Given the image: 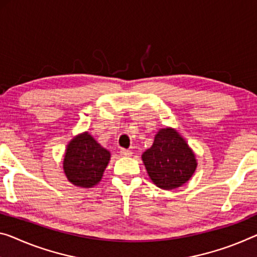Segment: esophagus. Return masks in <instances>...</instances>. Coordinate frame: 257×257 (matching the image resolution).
I'll return each instance as SVG.
<instances>
[{"instance_id": "1", "label": "esophagus", "mask_w": 257, "mask_h": 257, "mask_svg": "<svg viewBox=\"0 0 257 257\" xmlns=\"http://www.w3.org/2000/svg\"><path fill=\"white\" fill-rule=\"evenodd\" d=\"M119 153H120V155H123V156H131L132 155L131 151H128V149H124V148H121Z\"/></svg>"}]
</instances>
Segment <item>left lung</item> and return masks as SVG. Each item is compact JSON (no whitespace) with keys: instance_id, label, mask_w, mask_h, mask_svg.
I'll list each match as a JSON object with an SVG mask.
<instances>
[{"instance_id":"obj_1","label":"left lung","mask_w":257,"mask_h":257,"mask_svg":"<svg viewBox=\"0 0 257 257\" xmlns=\"http://www.w3.org/2000/svg\"><path fill=\"white\" fill-rule=\"evenodd\" d=\"M142 161L153 183L162 189L181 186L196 168L194 154L172 128L160 130L152 147L142 155Z\"/></svg>"}]
</instances>
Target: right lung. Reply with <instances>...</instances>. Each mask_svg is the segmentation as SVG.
Returning a JSON list of instances; mask_svg holds the SVG:
<instances>
[{
	"label": "right lung",
	"instance_id": "obj_1",
	"mask_svg": "<svg viewBox=\"0 0 257 257\" xmlns=\"http://www.w3.org/2000/svg\"><path fill=\"white\" fill-rule=\"evenodd\" d=\"M110 153L84 133L70 142L63 168L69 181L79 187H92L101 180Z\"/></svg>",
	"mask_w": 257,
	"mask_h": 257
}]
</instances>
